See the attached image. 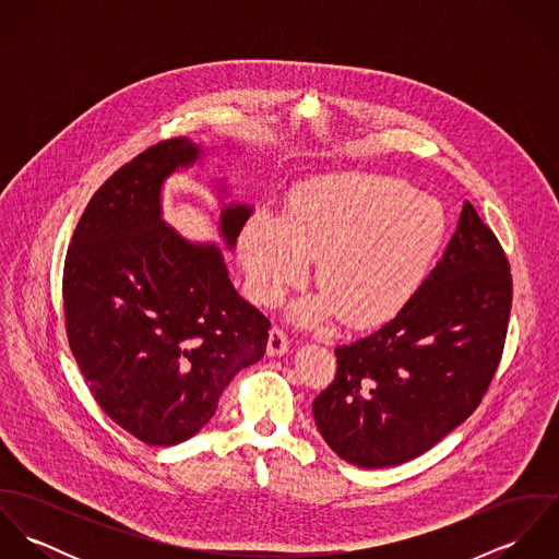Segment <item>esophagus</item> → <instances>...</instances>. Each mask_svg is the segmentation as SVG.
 <instances>
[{
  "label": "esophagus",
  "instance_id": "34e87169",
  "mask_svg": "<svg viewBox=\"0 0 559 559\" xmlns=\"http://www.w3.org/2000/svg\"><path fill=\"white\" fill-rule=\"evenodd\" d=\"M288 346H290V340L288 335L280 329V326H273L269 331V342H266V355L269 357H282L284 353H288Z\"/></svg>",
  "mask_w": 559,
  "mask_h": 559
}]
</instances>
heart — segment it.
Here are the masks:
<instances>
[{"instance_id":"b5f03b06","label":"heart","mask_w":559,"mask_h":559,"mask_svg":"<svg viewBox=\"0 0 559 559\" xmlns=\"http://www.w3.org/2000/svg\"><path fill=\"white\" fill-rule=\"evenodd\" d=\"M445 233L437 198L394 176L340 171L297 185L282 215L255 209L240 228L239 258L258 306L301 284L317 260L320 293L297 299L290 319L317 324L340 314L353 329H372L411 304Z\"/></svg>"}]
</instances>
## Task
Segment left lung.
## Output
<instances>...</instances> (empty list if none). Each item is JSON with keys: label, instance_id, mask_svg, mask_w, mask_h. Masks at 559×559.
<instances>
[{"label": "left lung", "instance_id": "left-lung-1", "mask_svg": "<svg viewBox=\"0 0 559 559\" xmlns=\"http://www.w3.org/2000/svg\"><path fill=\"white\" fill-rule=\"evenodd\" d=\"M512 306L506 253L465 202L441 260L396 319L337 346L314 400L326 445L346 463L402 465L461 426L499 366Z\"/></svg>", "mask_w": 559, "mask_h": 559}]
</instances>
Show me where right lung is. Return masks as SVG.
<instances>
[{
    "label": "right lung",
    "mask_w": 559,
    "mask_h": 559,
    "mask_svg": "<svg viewBox=\"0 0 559 559\" xmlns=\"http://www.w3.org/2000/svg\"><path fill=\"white\" fill-rule=\"evenodd\" d=\"M204 155L176 138L120 167L83 211L64 262L81 374L100 408L148 445L193 437L233 377L260 361L271 329L233 286L215 242L187 240L163 222L165 180ZM249 215L247 204H224L228 249Z\"/></svg>",
    "instance_id": "1"
}]
</instances>
